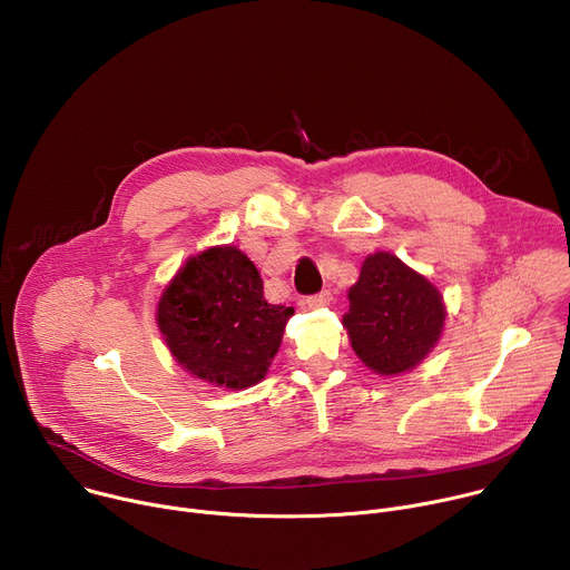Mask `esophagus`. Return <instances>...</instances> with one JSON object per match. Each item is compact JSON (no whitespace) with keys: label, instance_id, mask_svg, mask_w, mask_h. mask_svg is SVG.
I'll return each instance as SVG.
<instances>
[{"label":"esophagus","instance_id":"34e87169","mask_svg":"<svg viewBox=\"0 0 570 570\" xmlns=\"http://www.w3.org/2000/svg\"><path fill=\"white\" fill-rule=\"evenodd\" d=\"M332 293L330 291H322V293H317V295H311V297H306V299H302V304L306 306V308H317V306H327V304H332Z\"/></svg>","mask_w":570,"mask_h":570}]
</instances>
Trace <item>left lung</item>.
Returning <instances> with one entry per match:
<instances>
[{"instance_id": "obj_1", "label": "left lung", "mask_w": 570, "mask_h": 570, "mask_svg": "<svg viewBox=\"0 0 570 570\" xmlns=\"http://www.w3.org/2000/svg\"><path fill=\"white\" fill-rule=\"evenodd\" d=\"M347 295L343 327L352 350L374 374L396 376L417 367L444 332L442 293L396 255L365 257Z\"/></svg>"}]
</instances>
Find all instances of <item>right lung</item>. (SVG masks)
<instances>
[{
	"instance_id": "add662e5",
	"label": "right lung",
	"mask_w": 570,
	"mask_h": 570,
	"mask_svg": "<svg viewBox=\"0 0 570 570\" xmlns=\"http://www.w3.org/2000/svg\"><path fill=\"white\" fill-rule=\"evenodd\" d=\"M291 315L293 306L266 302L257 266L236 246L189 257L155 311L176 363L227 390L257 385L266 376Z\"/></svg>"
}]
</instances>
